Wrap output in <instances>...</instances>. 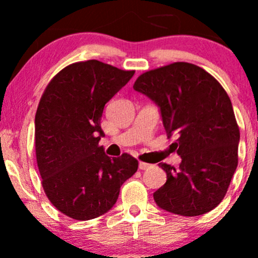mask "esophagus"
Instances as JSON below:
<instances>
[{
	"instance_id": "esophagus-1",
	"label": "esophagus",
	"mask_w": 258,
	"mask_h": 258,
	"mask_svg": "<svg viewBox=\"0 0 258 258\" xmlns=\"http://www.w3.org/2000/svg\"><path fill=\"white\" fill-rule=\"evenodd\" d=\"M150 165L147 164V162H139V170H147L149 168Z\"/></svg>"
}]
</instances>
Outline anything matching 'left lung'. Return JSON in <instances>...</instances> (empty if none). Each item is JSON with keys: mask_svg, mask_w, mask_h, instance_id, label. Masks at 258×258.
I'll return each mask as SVG.
<instances>
[{"mask_svg": "<svg viewBox=\"0 0 258 258\" xmlns=\"http://www.w3.org/2000/svg\"><path fill=\"white\" fill-rule=\"evenodd\" d=\"M160 108L167 136L176 135L179 168L159 164L166 183L154 193L160 209L200 216L223 200L236 166L240 131L227 92L198 65L177 61L142 74L133 85Z\"/></svg>", "mask_w": 258, "mask_h": 258, "instance_id": "left-lung-1", "label": "left lung"}]
</instances>
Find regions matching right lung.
<instances>
[{"instance_id":"1","label":"right lung","mask_w":258,"mask_h":258,"mask_svg":"<svg viewBox=\"0 0 258 258\" xmlns=\"http://www.w3.org/2000/svg\"><path fill=\"white\" fill-rule=\"evenodd\" d=\"M135 75L92 60L65 67L44 90L35 115V149L42 186L68 217L87 221L108 212L121 185L137 172L130 154L110 158L99 146L104 105Z\"/></svg>"}]
</instances>
